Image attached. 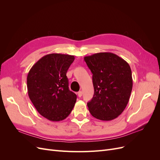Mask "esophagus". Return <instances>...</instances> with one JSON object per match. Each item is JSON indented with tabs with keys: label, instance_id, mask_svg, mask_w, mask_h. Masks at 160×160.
Instances as JSON below:
<instances>
[{
	"label": "esophagus",
	"instance_id": "1",
	"mask_svg": "<svg viewBox=\"0 0 160 160\" xmlns=\"http://www.w3.org/2000/svg\"><path fill=\"white\" fill-rule=\"evenodd\" d=\"M82 94H83V93H82V91H79L78 93H77V95H78V97H79V98H81V97L82 96Z\"/></svg>",
	"mask_w": 160,
	"mask_h": 160
}]
</instances>
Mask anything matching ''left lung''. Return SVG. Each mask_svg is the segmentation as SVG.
<instances>
[{"label": "left lung", "instance_id": "obj_1", "mask_svg": "<svg viewBox=\"0 0 160 160\" xmlns=\"http://www.w3.org/2000/svg\"><path fill=\"white\" fill-rule=\"evenodd\" d=\"M84 60L93 73L94 95L88 103L90 113L96 119L111 121L126 108L132 91L130 66L112 52H98Z\"/></svg>", "mask_w": 160, "mask_h": 160}]
</instances>
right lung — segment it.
Masks as SVG:
<instances>
[{
	"mask_svg": "<svg viewBox=\"0 0 160 160\" xmlns=\"http://www.w3.org/2000/svg\"><path fill=\"white\" fill-rule=\"evenodd\" d=\"M73 55L51 53L34 65L27 75L28 95L42 117L51 122L65 119L74 108L77 95L69 89L67 72Z\"/></svg>",
	"mask_w": 160,
	"mask_h": 160,
	"instance_id": "1",
	"label": "right lung"
}]
</instances>
